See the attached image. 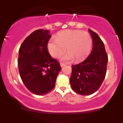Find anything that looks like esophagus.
I'll list each match as a JSON object with an SVG mask.
<instances>
[{
  "label": "esophagus",
  "mask_w": 123,
  "mask_h": 123,
  "mask_svg": "<svg viewBox=\"0 0 123 123\" xmlns=\"http://www.w3.org/2000/svg\"><path fill=\"white\" fill-rule=\"evenodd\" d=\"M60 65H61V67H63V66H65V63H60Z\"/></svg>",
  "instance_id": "esophagus-1"
}]
</instances>
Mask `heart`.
<instances>
[{
  "instance_id": "1",
  "label": "heart",
  "mask_w": 123,
  "mask_h": 123,
  "mask_svg": "<svg viewBox=\"0 0 123 123\" xmlns=\"http://www.w3.org/2000/svg\"><path fill=\"white\" fill-rule=\"evenodd\" d=\"M92 43L91 36L87 32L68 29L60 32L55 39H51L47 43V50L52 57L59 58L67 49L68 52L62 60L70 62L75 59L76 62H80L88 56Z\"/></svg>"
}]
</instances>
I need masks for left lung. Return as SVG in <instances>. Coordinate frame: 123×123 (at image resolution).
Returning a JSON list of instances; mask_svg holds the SVG:
<instances>
[{"label": "left lung", "instance_id": "obj_1", "mask_svg": "<svg viewBox=\"0 0 123 123\" xmlns=\"http://www.w3.org/2000/svg\"><path fill=\"white\" fill-rule=\"evenodd\" d=\"M92 39V50L82 62L72 65L70 86L74 92L91 95L101 87L106 73L108 57L104 42L95 32L89 29Z\"/></svg>", "mask_w": 123, "mask_h": 123}]
</instances>
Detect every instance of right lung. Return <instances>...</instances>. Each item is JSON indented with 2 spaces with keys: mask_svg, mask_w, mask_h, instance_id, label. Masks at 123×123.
Instances as JSON below:
<instances>
[{
  "mask_svg": "<svg viewBox=\"0 0 123 123\" xmlns=\"http://www.w3.org/2000/svg\"><path fill=\"white\" fill-rule=\"evenodd\" d=\"M50 31L38 29L22 42L19 49L18 66L21 80L33 94L43 95L54 88L61 70L60 63L50 55L47 43Z\"/></svg>",
  "mask_w": 123,
  "mask_h": 123,
  "instance_id": "obj_1",
  "label": "right lung"
}]
</instances>
